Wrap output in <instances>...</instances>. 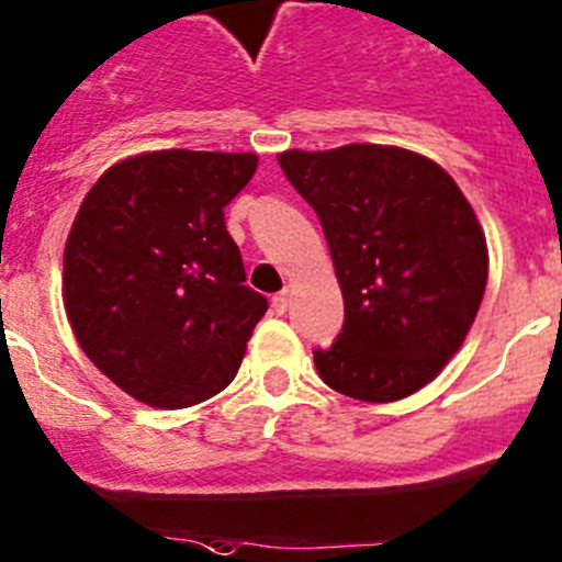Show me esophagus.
Returning a JSON list of instances; mask_svg holds the SVG:
<instances>
[{"label":"esophagus","mask_w":562,"mask_h":562,"mask_svg":"<svg viewBox=\"0 0 562 562\" xmlns=\"http://www.w3.org/2000/svg\"><path fill=\"white\" fill-rule=\"evenodd\" d=\"M288 305H291V293H288V291H280L274 299H271V307H274L280 316L288 311Z\"/></svg>","instance_id":"1"}]
</instances>
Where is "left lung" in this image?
<instances>
[{
  "label": "left lung",
  "instance_id": "left-lung-1",
  "mask_svg": "<svg viewBox=\"0 0 562 562\" xmlns=\"http://www.w3.org/2000/svg\"><path fill=\"white\" fill-rule=\"evenodd\" d=\"M322 222L344 293V327L313 349L318 376L360 402L427 385L463 346L487 282L474 210L438 162L396 146L280 155Z\"/></svg>",
  "mask_w": 562,
  "mask_h": 562
}]
</instances>
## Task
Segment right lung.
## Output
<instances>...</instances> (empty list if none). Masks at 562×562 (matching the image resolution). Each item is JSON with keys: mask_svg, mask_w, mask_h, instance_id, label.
<instances>
[{"mask_svg": "<svg viewBox=\"0 0 562 562\" xmlns=\"http://www.w3.org/2000/svg\"><path fill=\"white\" fill-rule=\"evenodd\" d=\"M257 155L162 149L104 171L63 255L77 344L104 376L151 407L180 411L233 382L269 311L246 282L224 207Z\"/></svg>", "mask_w": 562, "mask_h": 562, "instance_id": "add662e5", "label": "right lung"}]
</instances>
